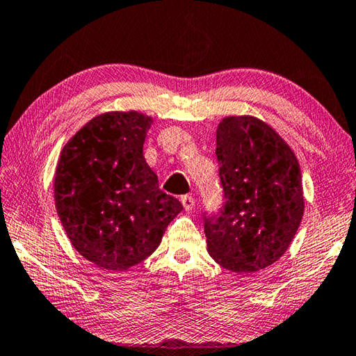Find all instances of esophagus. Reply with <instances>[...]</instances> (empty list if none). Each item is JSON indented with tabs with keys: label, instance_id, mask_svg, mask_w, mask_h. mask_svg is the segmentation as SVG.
Masks as SVG:
<instances>
[{
	"label": "esophagus",
	"instance_id": "esophagus-1",
	"mask_svg": "<svg viewBox=\"0 0 356 356\" xmlns=\"http://www.w3.org/2000/svg\"><path fill=\"white\" fill-rule=\"evenodd\" d=\"M180 202H182V206L186 212H190V210L195 207V197L190 195H184L182 197H180Z\"/></svg>",
	"mask_w": 356,
	"mask_h": 356
}]
</instances>
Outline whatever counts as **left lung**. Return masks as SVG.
Masks as SVG:
<instances>
[{
  "instance_id": "left-lung-1",
  "label": "left lung",
  "mask_w": 356,
  "mask_h": 356,
  "mask_svg": "<svg viewBox=\"0 0 356 356\" xmlns=\"http://www.w3.org/2000/svg\"><path fill=\"white\" fill-rule=\"evenodd\" d=\"M215 154L222 209L202 213L209 254L231 272H259L284 254L301 222L298 160L270 125L251 116L221 120Z\"/></svg>"
}]
</instances>
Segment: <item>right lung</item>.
<instances>
[{"label":"right lung","instance_id":"add662e5","mask_svg":"<svg viewBox=\"0 0 356 356\" xmlns=\"http://www.w3.org/2000/svg\"><path fill=\"white\" fill-rule=\"evenodd\" d=\"M152 119L141 113H105L61 150L55 204L74 248L100 268L127 270L160 245L180 210L159 188L143 155Z\"/></svg>","mask_w":356,"mask_h":356}]
</instances>
